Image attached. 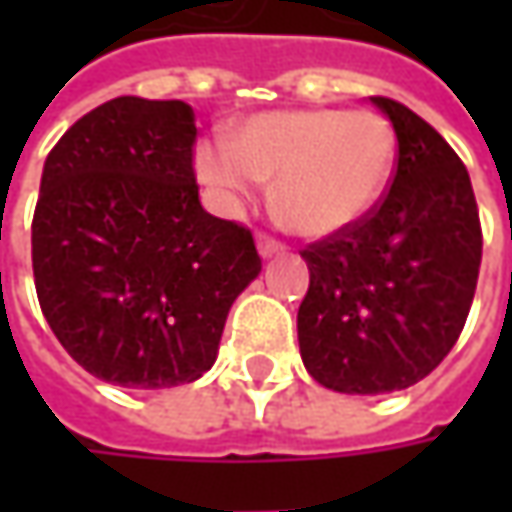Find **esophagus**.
<instances>
[{
    "instance_id": "obj_1",
    "label": "esophagus",
    "mask_w": 512,
    "mask_h": 512,
    "mask_svg": "<svg viewBox=\"0 0 512 512\" xmlns=\"http://www.w3.org/2000/svg\"><path fill=\"white\" fill-rule=\"evenodd\" d=\"M256 245H259L262 259H273V256H279V253H285V245H282L279 239L267 236V233H259V236H256Z\"/></svg>"
}]
</instances>
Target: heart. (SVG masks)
I'll return each mask as SVG.
<instances>
[{
    "label": "heart",
    "instance_id": "b5f03b06",
    "mask_svg": "<svg viewBox=\"0 0 512 512\" xmlns=\"http://www.w3.org/2000/svg\"><path fill=\"white\" fill-rule=\"evenodd\" d=\"M396 168V130L376 110L256 113L227 142L196 148V173L230 210L276 179L273 207L302 236H330L379 205Z\"/></svg>",
    "mask_w": 512,
    "mask_h": 512
}]
</instances>
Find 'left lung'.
<instances>
[{
	"label": "left lung",
	"mask_w": 512,
	"mask_h": 512,
	"mask_svg": "<svg viewBox=\"0 0 512 512\" xmlns=\"http://www.w3.org/2000/svg\"><path fill=\"white\" fill-rule=\"evenodd\" d=\"M370 102L396 130L393 182L356 225L302 250V362L350 396L404 390L433 373L467 322L482 265L479 207L456 150L402 102Z\"/></svg>",
	"instance_id": "1"
}]
</instances>
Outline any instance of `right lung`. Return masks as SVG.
<instances>
[{"label": "right lung", "mask_w": 512, "mask_h": 512, "mask_svg": "<svg viewBox=\"0 0 512 512\" xmlns=\"http://www.w3.org/2000/svg\"><path fill=\"white\" fill-rule=\"evenodd\" d=\"M193 142L190 105L119 96L45 159L30 233L36 296L62 347L102 382H196L262 270L253 233L199 202Z\"/></svg>", "instance_id": "1"}]
</instances>
